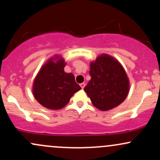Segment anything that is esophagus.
Wrapping results in <instances>:
<instances>
[{
	"label": "esophagus",
	"instance_id": "esophagus-1",
	"mask_svg": "<svg viewBox=\"0 0 160 160\" xmlns=\"http://www.w3.org/2000/svg\"><path fill=\"white\" fill-rule=\"evenodd\" d=\"M85 85H86V84H85V83H84V82H82V83H80V87H81V88H82V89H83V88H84V87H85Z\"/></svg>",
	"mask_w": 160,
	"mask_h": 160
}]
</instances>
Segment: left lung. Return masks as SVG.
Segmentation results:
<instances>
[{"instance_id": "8db88e82", "label": "left lung", "mask_w": 160, "mask_h": 160, "mask_svg": "<svg viewBox=\"0 0 160 160\" xmlns=\"http://www.w3.org/2000/svg\"><path fill=\"white\" fill-rule=\"evenodd\" d=\"M91 80L84 88L92 103L100 111H109L124 102L129 91V80L122 65L107 54L90 63Z\"/></svg>"}]
</instances>
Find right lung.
I'll list each match as a JSON object with an SVG mask.
<instances>
[{
  "mask_svg": "<svg viewBox=\"0 0 160 160\" xmlns=\"http://www.w3.org/2000/svg\"><path fill=\"white\" fill-rule=\"evenodd\" d=\"M66 65L61 56L51 58L42 66L33 83L34 98L43 107L59 110L81 87L75 82L74 74L65 73Z\"/></svg>",
  "mask_w": 160,
  "mask_h": 160,
  "instance_id": "1",
  "label": "right lung"
}]
</instances>
